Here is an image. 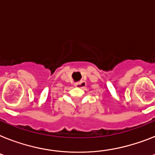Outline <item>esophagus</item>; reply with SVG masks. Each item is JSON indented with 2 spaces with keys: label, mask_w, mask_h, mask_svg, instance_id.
<instances>
[{
  "label": "esophagus",
  "mask_w": 155,
  "mask_h": 155,
  "mask_svg": "<svg viewBox=\"0 0 155 155\" xmlns=\"http://www.w3.org/2000/svg\"><path fill=\"white\" fill-rule=\"evenodd\" d=\"M85 85H86V82H85V81H83V80L80 81L79 82L75 83V86L78 87V88H81V89L85 88Z\"/></svg>",
  "instance_id": "1"
}]
</instances>
